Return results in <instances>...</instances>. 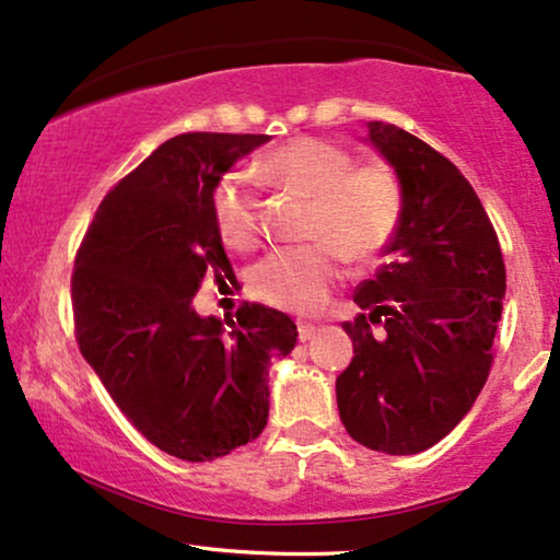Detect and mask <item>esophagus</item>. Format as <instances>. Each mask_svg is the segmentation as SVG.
<instances>
[{
	"label": "esophagus",
	"mask_w": 560,
	"mask_h": 560,
	"mask_svg": "<svg viewBox=\"0 0 560 560\" xmlns=\"http://www.w3.org/2000/svg\"><path fill=\"white\" fill-rule=\"evenodd\" d=\"M296 332H300V340H302V342H307V340L315 338L317 327L312 325V323H296Z\"/></svg>",
	"instance_id": "34e87169"
}]
</instances>
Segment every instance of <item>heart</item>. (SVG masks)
Returning <instances> with one entry per match:
<instances>
[{
  "label": "heart",
  "instance_id": "1",
  "mask_svg": "<svg viewBox=\"0 0 560 560\" xmlns=\"http://www.w3.org/2000/svg\"><path fill=\"white\" fill-rule=\"evenodd\" d=\"M258 182L312 199V243L276 248L250 271V289L273 307L317 312L342 276V258L369 266L386 253L405 220V186L384 161L355 166L353 153L330 140L302 136L253 163ZM222 243L250 250L260 241V199L248 171L225 174L212 191Z\"/></svg>",
  "mask_w": 560,
  "mask_h": 560
}]
</instances>
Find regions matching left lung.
<instances>
[{"label":"left lung","instance_id":"obj_1","mask_svg":"<svg viewBox=\"0 0 560 560\" xmlns=\"http://www.w3.org/2000/svg\"><path fill=\"white\" fill-rule=\"evenodd\" d=\"M369 128L405 186V220L386 264L353 292L366 315L342 323L353 361L335 392L355 443L412 456L443 441L487 384L506 271L468 178L412 132Z\"/></svg>","mask_w":560,"mask_h":560}]
</instances>
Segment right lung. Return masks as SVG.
Returning a JSON list of instances; mask_svg holds the SVG:
<instances>
[{
  "instance_id": "right-lung-1",
  "label": "right lung",
  "mask_w": 560,
  "mask_h": 560,
  "mask_svg": "<svg viewBox=\"0 0 560 560\" xmlns=\"http://www.w3.org/2000/svg\"><path fill=\"white\" fill-rule=\"evenodd\" d=\"M268 136L184 132L107 191L71 273L81 355L138 432L168 456L214 460L268 420V363L292 353L284 312L243 302L199 317L207 276L233 273L212 218L222 174Z\"/></svg>"
}]
</instances>
